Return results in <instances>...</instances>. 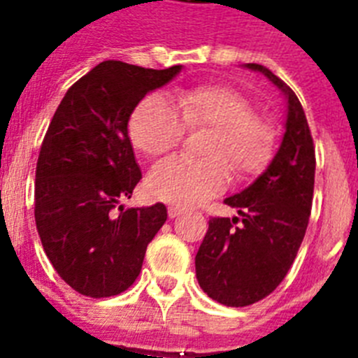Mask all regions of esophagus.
<instances>
[{
    "mask_svg": "<svg viewBox=\"0 0 358 358\" xmlns=\"http://www.w3.org/2000/svg\"><path fill=\"white\" fill-rule=\"evenodd\" d=\"M167 213H169L171 219H174V217H180V215L184 213V209L178 208V206H171V208L167 209Z\"/></svg>",
    "mask_w": 358,
    "mask_h": 358,
    "instance_id": "34e87169",
    "label": "esophagus"
}]
</instances>
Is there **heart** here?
<instances>
[{
	"label": "heart",
	"instance_id": "b5f03b06",
	"mask_svg": "<svg viewBox=\"0 0 358 358\" xmlns=\"http://www.w3.org/2000/svg\"><path fill=\"white\" fill-rule=\"evenodd\" d=\"M187 129H209L202 159L169 156L150 169V196L176 206H194L228 185V165L246 176L264 167L275 143L274 127L245 95L229 86L180 90L174 104L164 94H150L134 108L129 136L138 150L158 156L182 141Z\"/></svg>",
	"mask_w": 358,
	"mask_h": 358
}]
</instances>
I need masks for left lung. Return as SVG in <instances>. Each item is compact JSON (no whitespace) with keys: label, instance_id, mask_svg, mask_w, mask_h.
I'll use <instances>...</instances> for the list:
<instances>
[{"label":"left lung","instance_id":"left-lung-1","mask_svg":"<svg viewBox=\"0 0 358 358\" xmlns=\"http://www.w3.org/2000/svg\"><path fill=\"white\" fill-rule=\"evenodd\" d=\"M246 68L261 71L283 92L289 112L283 141L268 169L224 200L239 217H211L194 257L202 290L228 307L263 300L285 280L305 237L315 193V143L300 99L268 68Z\"/></svg>","mask_w":358,"mask_h":358}]
</instances>
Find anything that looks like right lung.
<instances>
[{
    "mask_svg": "<svg viewBox=\"0 0 358 358\" xmlns=\"http://www.w3.org/2000/svg\"><path fill=\"white\" fill-rule=\"evenodd\" d=\"M180 69L101 62L68 90L49 123L38 154L34 220L53 268L78 294L110 298L129 289L167 220L162 202L121 204L141 180L127 127L139 101Z\"/></svg>",
    "mask_w": 358,
    "mask_h": 358,
    "instance_id": "obj_1",
    "label": "right lung"
}]
</instances>
